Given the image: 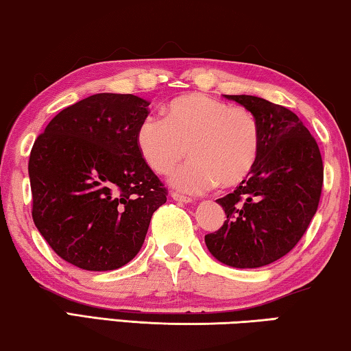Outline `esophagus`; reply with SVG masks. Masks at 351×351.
I'll use <instances>...</instances> for the list:
<instances>
[{
  "label": "esophagus",
  "instance_id": "esophagus-1",
  "mask_svg": "<svg viewBox=\"0 0 351 351\" xmlns=\"http://www.w3.org/2000/svg\"><path fill=\"white\" fill-rule=\"evenodd\" d=\"M171 197L177 200V202H182V204H191L193 199L188 197V196H183L180 193H171Z\"/></svg>",
  "mask_w": 351,
  "mask_h": 351
}]
</instances>
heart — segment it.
<instances>
[{
    "instance_id": "obj_1",
    "label": "heart",
    "mask_w": 351,
    "mask_h": 351,
    "mask_svg": "<svg viewBox=\"0 0 351 351\" xmlns=\"http://www.w3.org/2000/svg\"><path fill=\"white\" fill-rule=\"evenodd\" d=\"M136 146L154 172L165 174L189 152L191 160L171 172L169 183L200 194L243 182L258 160L261 128L252 112L206 95L171 101L165 118L149 114L138 125Z\"/></svg>"
}]
</instances>
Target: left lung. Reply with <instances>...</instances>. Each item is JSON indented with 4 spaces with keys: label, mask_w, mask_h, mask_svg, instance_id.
Returning <instances> with one entry per match:
<instances>
[{
    "label": "left lung",
    "mask_w": 351,
    "mask_h": 351,
    "mask_svg": "<svg viewBox=\"0 0 351 351\" xmlns=\"http://www.w3.org/2000/svg\"><path fill=\"white\" fill-rule=\"evenodd\" d=\"M256 117L261 149L254 169L217 199L227 221L205 237L206 249L230 267L255 269L294 249L315 215L324 183L317 143L295 113L263 97L223 95Z\"/></svg>",
    "instance_id": "8db88e82"
}]
</instances>
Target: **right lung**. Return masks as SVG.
Listing matches in <instances>:
<instances>
[{"instance_id":"obj_1","label":"right lung","mask_w":351,"mask_h":351,"mask_svg":"<svg viewBox=\"0 0 351 351\" xmlns=\"http://www.w3.org/2000/svg\"><path fill=\"white\" fill-rule=\"evenodd\" d=\"M151 102L97 93L56 114L29 157L32 219L62 260L114 271L134 260L166 189L136 146Z\"/></svg>"}]
</instances>
